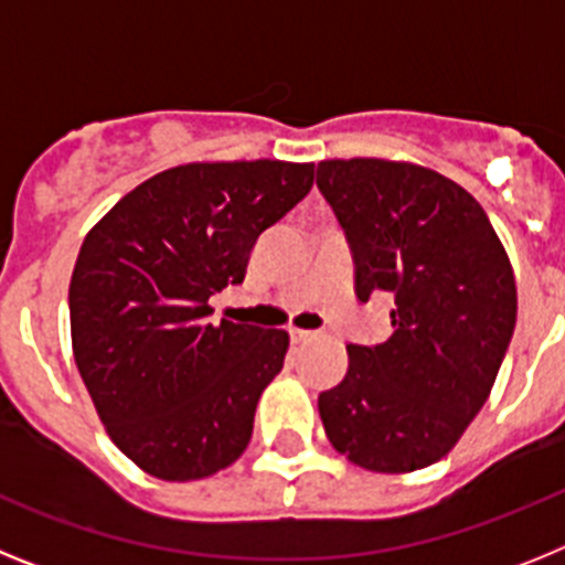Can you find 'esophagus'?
<instances>
[{
  "label": "esophagus",
  "instance_id": "34e87169",
  "mask_svg": "<svg viewBox=\"0 0 565 565\" xmlns=\"http://www.w3.org/2000/svg\"><path fill=\"white\" fill-rule=\"evenodd\" d=\"M313 337H317L313 331H299V328H291V342L302 344V342H311Z\"/></svg>",
  "mask_w": 565,
  "mask_h": 565
}]
</instances>
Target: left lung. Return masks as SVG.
<instances>
[{"label":"left lung","mask_w":565,"mask_h":565,"mask_svg":"<svg viewBox=\"0 0 565 565\" xmlns=\"http://www.w3.org/2000/svg\"><path fill=\"white\" fill-rule=\"evenodd\" d=\"M317 186L353 254L356 297L393 299L382 344H348L319 393L333 450L371 472L444 458L478 416L515 331L518 291L495 228L456 181L416 163L322 161Z\"/></svg>","instance_id":"left-lung-1"}]
</instances>
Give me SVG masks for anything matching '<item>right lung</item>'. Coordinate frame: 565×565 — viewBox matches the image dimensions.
<instances>
[{
  "label": "right lung",
  "mask_w": 565,
  "mask_h": 565,
  "mask_svg": "<svg viewBox=\"0 0 565 565\" xmlns=\"http://www.w3.org/2000/svg\"><path fill=\"white\" fill-rule=\"evenodd\" d=\"M313 186V163H186L124 194L70 279L73 356L115 447L161 481L243 456L288 333L212 326L209 297L246 277L259 234Z\"/></svg>",
  "instance_id": "right-lung-1"
}]
</instances>
